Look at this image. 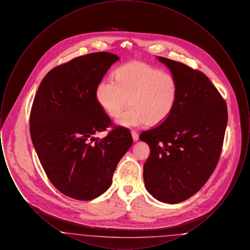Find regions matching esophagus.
Returning <instances> with one entry per match:
<instances>
[{"mask_svg":"<svg viewBox=\"0 0 250 250\" xmlns=\"http://www.w3.org/2000/svg\"><path fill=\"white\" fill-rule=\"evenodd\" d=\"M131 135H132V138H133V141H134V142H138V141H139V133H138L137 131H132V132H131Z\"/></svg>","mask_w":250,"mask_h":250,"instance_id":"obj_1","label":"esophagus"}]
</instances>
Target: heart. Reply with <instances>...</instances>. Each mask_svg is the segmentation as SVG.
I'll return each mask as SVG.
<instances>
[{"instance_id":"obj_1","label":"heart","mask_w":250,"mask_h":250,"mask_svg":"<svg viewBox=\"0 0 250 250\" xmlns=\"http://www.w3.org/2000/svg\"><path fill=\"white\" fill-rule=\"evenodd\" d=\"M115 78L107 77L98 83L95 98L110 117H117L130 99L132 106L117 119V125L136 127L147 123L150 126H156L173 111L179 85L172 74L134 61L121 65Z\"/></svg>"}]
</instances>
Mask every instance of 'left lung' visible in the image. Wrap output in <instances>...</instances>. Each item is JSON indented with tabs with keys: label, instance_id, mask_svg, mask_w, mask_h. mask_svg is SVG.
I'll use <instances>...</instances> for the list:
<instances>
[{
	"label": "left lung",
	"instance_id": "left-lung-1",
	"mask_svg": "<svg viewBox=\"0 0 250 250\" xmlns=\"http://www.w3.org/2000/svg\"><path fill=\"white\" fill-rule=\"evenodd\" d=\"M176 78L178 98L161 125L140 135L151 153L143 166L147 191L159 202L189 199L210 178L219 160L228 109L225 100L199 70L157 57Z\"/></svg>",
	"mask_w": 250,
	"mask_h": 250
}]
</instances>
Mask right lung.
I'll use <instances>...</instances> for the list:
<instances>
[{"label": "right lung", "instance_id": "obj_1", "mask_svg": "<svg viewBox=\"0 0 250 250\" xmlns=\"http://www.w3.org/2000/svg\"><path fill=\"white\" fill-rule=\"evenodd\" d=\"M118 60L112 53L95 52L58 65L43 79L34 99L30 133L36 154L52 185L75 200L91 201L106 192L133 143L129 130L122 126L95 138L112 125L96 101L95 89Z\"/></svg>", "mask_w": 250, "mask_h": 250}]
</instances>
